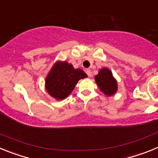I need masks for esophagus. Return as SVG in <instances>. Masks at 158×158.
Returning <instances> with one entry per match:
<instances>
[{
  "instance_id": "esophagus-1",
  "label": "esophagus",
  "mask_w": 158,
  "mask_h": 158,
  "mask_svg": "<svg viewBox=\"0 0 158 158\" xmlns=\"http://www.w3.org/2000/svg\"><path fill=\"white\" fill-rule=\"evenodd\" d=\"M85 72H86V73H87L88 76H89V77L91 76V70H90V69H86V70H85Z\"/></svg>"
}]
</instances>
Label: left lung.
Returning <instances> with one entry per match:
<instances>
[{"mask_svg": "<svg viewBox=\"0 0 158 158\" xmlns=\"http://www.w3.org/2000/svg\"><path fill=\"white\" fill-rule=\"evenodd\" d=\"M95 81L100 91L107 96L115 95L118 90L116 79L107 68H102L99 70L98 74L95 76Z\"/></svg>", "mask_w": 158, "mask_h": 158, "instance_id": "obj_1", "label": "left lung"}]
</instances>
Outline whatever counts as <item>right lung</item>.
<instances>
[{"label":"right lung","mask_w":158,"mask_h":158,"mask_svg":"<svg viewBox=\"0 0 158 158\" xmlns=\"http://www.w3.org/2000/svg\"><path fill=\"white\" fill-rule=\"evenodd\" d=\"M87 77L82 69H74L72 64L57 61L46 77L45 89L53 98L64 100L72 93L78 81Z\"/></svg>","instance_id":"obj_1"}]
</instances>
